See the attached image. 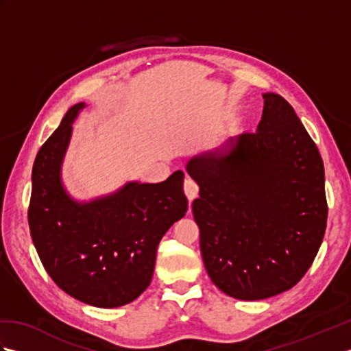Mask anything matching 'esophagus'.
I'll list each match as a JSON object with an SVG mask.
<instances>
[{"mask_svg": "<svg viewBox=\"0 0 351 351\" xmlns=\"http://www.w3.org/2000/svg\"><path fill=\"white\" fill-rule=\"evenodd\" d=\"M184 191H185V195H187V197L190 200L195 199L199 195V185H197V182L193 180V178L185 176V180H184Z\"/></svg>", "mask_w": 351, "mask_h": 351, "instance_id": "34e87169", "label": "esophagus"}]
</instances>
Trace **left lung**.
<instances>
[{"mask_svg":"<svg viewBox=\"0 0 351 351\" xmlns=\"http://www.w3.org/2000/svg\"><path fill=\"white\" fill-rule=\"evenodd\" d=\"M255 132L187 164L206 273L223 293L263 300L293 288L314 263L327 223L322 155L294 108L264 93Z\"/></svg>","mask_w":351,"mask_h":351,"instance_id":"1","label":"left lung"}]
</instances>
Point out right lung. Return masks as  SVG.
I'll return each mask as SVG.
<instances>
[{"instance_id": "1", "label": "right lung", "mask_w": 351, "mask_h": 351, "mask_svg": "<svg viewBox=\"0 0 351 351\" xmlns=\"http://www.w3.org/2000/svg\"><path fill=\"white\" fill-rule=\"evenodd\" d=\"M69 108L37 152L28 225L45 270L66 294L96 308L136 300L152 280L162 235L187 213L184 171L158 184L128 182L113 195L78 204L60 180L72 122Z\"/></svg>"}]
</instances>
